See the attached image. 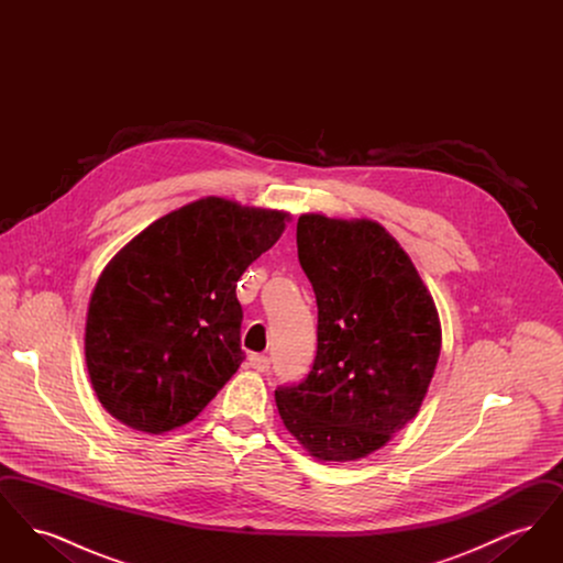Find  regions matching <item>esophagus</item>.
I'll return each instance as SVG.
<instances>
[{"instance_id":"34e87169","label":"esophagus","mask_w":563,"mask_h":563,"mask_svg":"<svg viewBox=\"0 0 563 563\" xmlns=\"http://www.w3.org/2000/svg\"><path fill=\"white\" fill-rule=\"evenodd\" d=\"M249 365L255 369V372H268L269 369V358L266 354H251L249 356Z\"/></svg>"}]
</instances>
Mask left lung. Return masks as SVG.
I'll use <instances>...</instances> for the list:
<instances>
[{
	"instance_id": "left-lung-1",
	"label": "left lung",
	"mask_w": 563,
	"mask_h": 563,
	"mask_svg": "<svg viewBox=\"0 0 563 563\" xmlns=\"http://www.w3.org/2000/svg\"><path fill=\"white\" fill-rule=\"evenodd\" d=\"M297 257L317 295V356L278 386L283 424L319 460L372 454L416 418L441 352L418 269L379 223L301 214Z\"/></svg>"
}]
</instances>
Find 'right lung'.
Here are the masks:
<instances>
[{
  "instance_id": "right-lung-1",
  "label": "right lung",
  "mask_w": 563,
  "mask_h": 563,
  "mask_svg": "<svg viewBox=\"0 0 563 563\" xmlns=\"http://www.w3.org/2000/svg\"><path fill=\"white\" fill-rule=\"evenodd\" d=\"M289 214L202 198L164 214L103 269L86 367L122 424L161 434L194 420L244 361L236 283Z\"/></svg>"
}]
</instances>
